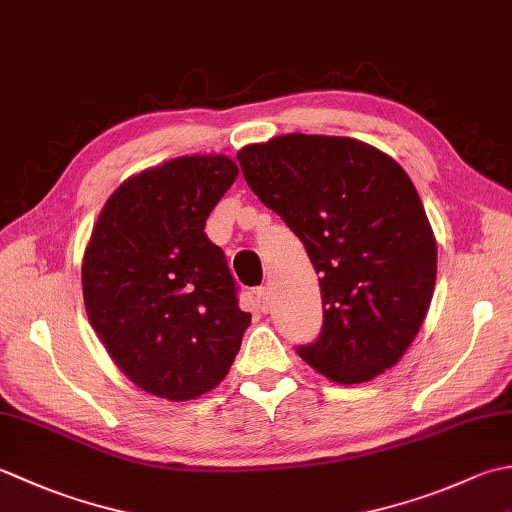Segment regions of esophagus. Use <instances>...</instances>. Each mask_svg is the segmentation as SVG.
Segmentation results:
<instances>
[{
	"label": "esophagus",
	"mask_w": 512,
	"mask_h": 512,
	"mask_svg": "<svg viewBox=\"0 0 512 512\" xmlns=\"http://www.w3.org/2000/svg\"><path fill=\"white\" fill-rule=\"evenodd\" d=\"M255 303H257V308L262 310V312L270 310V297H268V290L266 288H257L255 290Z\"/></svg>",
	"instance_id": "obj_1"
}]
</instances>
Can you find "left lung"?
I'll return each instance as SVG.
<instances>
[{
    "label": "left lung",
    "mask_w": 512,
    "mask_h": 512,
    "mask_svg": "<svg viewBox=\"0 0 512 512\" xmlns=\"http://www.w3.org/2000/svg\"><path fill=\"white\" fill-rule=\"evenodd\" d=\"M237 160L321 275L323 328L299 356L341 385L394 367L427 317L438 264L405 169L356 138L310 134L248 145Z\"/></svg>",
    "instance_id": "8db88e82"
}]
</instances>
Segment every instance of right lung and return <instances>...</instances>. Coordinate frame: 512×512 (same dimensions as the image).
<instances>
[{"instance_id": "add662e5", "label": "right lung", "mask_w": 512, "mask_h": 512, "mask_svg": "<svg viewBox=\"0 0 512 512\" xmlns=\"http://www.w3.org/2000/svg\"><path fill=\"white\" fill-rule=\"evenodd\" d=\"M222 154L182 156L127 178L85 248V312L118 369L147 394L193 400L224 380L250 314L237 306L206 217L237 178Z\"/></svg>"}]
</instances>
